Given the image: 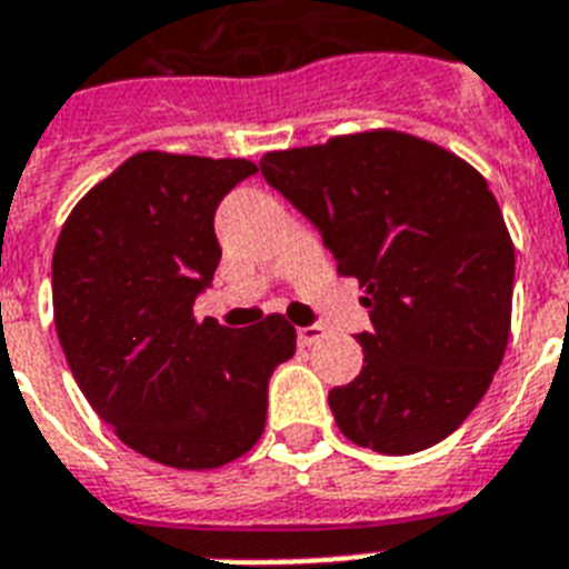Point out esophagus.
<instances>
[{"label":"esophagus","mask_w":569,"mask_h":569,"mask_svg":"<svg viewBox=\"0 0 569 569\" xmlns=\"http://www.w3.org/2000/svg\"><path fill=\"white\" fill-rule=\"evenodd\" d=\"M325 337V330L319 325H307V328H298V346H312V342H319Z\"/></svg>","instance_id":"obj_1"}]
</instances>
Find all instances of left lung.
Here are the masks:
<instances>
[{
	"label": "left lung",
	"mask_w": 569,
	"mask_h": 569,
	"mask_svg": "<svg viewBox=\"0 0 569 569\" xmlns=\"http://www.w3.org/2000/svg\"><path fill=\"white\" fill-rule=\"evenodd\" d=\"M259 168L363 289V369L328 396L339 431L380 455L446 440L485 398L511 330L513 244L485 177L392 129Z\"/></svg>",
	"instance_id": "obj_1"
}]
</instances>
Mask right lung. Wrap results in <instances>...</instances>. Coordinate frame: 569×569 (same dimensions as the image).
I'll list each match as a JSON object with an SVG mask.
<instances>
[{
    "mask_svg": "<svg viewBox=\"0 0 569 569\" xmlns=\"http://www.w3.org/2000/svg\"><path fill=\"white\" fill-rule=\"evenodd\" d=\"M244 159L138 153L79 200L52 253L58 342L76 383L138 455L214 469L262 437L268 380L295 328L194 321L221 262L214 212Z\"/></svg>",
    "mask_w": 569,
    "mask_h": 569,
    "instance_id": "obj_1",
    "label": "right lung"
}]
</instances>
